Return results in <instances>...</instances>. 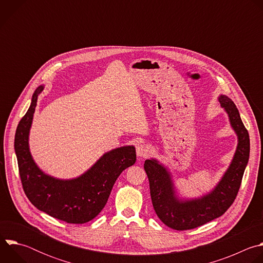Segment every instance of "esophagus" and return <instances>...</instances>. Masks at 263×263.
Masks as SVG:
<instances>
[{
	"instance_id": "esophagus-1",
	"label": "esophagus",
	"mask_w": 263,
	"mask_h": 263,
	"mask_svg": "<svg viewBox=\"0 0 263 263\" xmlns=\"http://www.w3.org/2000/svg\"><path fill=\"white\" fill-rule=\"evenodd\" d=\"M148 153H149V148H148V146L146 144H144V143L137 144V146H136V154H137V156H139V157H146L148 155Z\"/></svg>"
}]
</instances>
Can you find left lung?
<instances>
[{
    "instance_id": "1",
    "label": "left lung",
    "mask_w": 263,
    "mask_h": 263,
    "mask_svg": "<svg viewBox=\"0 0 263 263\" xmlns=\"http://www.w3.org/2000/svg\"><path fill=\"white\" fill-rule=\"evenodd\" d=\"M218 101L227 111L231 126L238 136V144L228 171L209 195L198 200L179 201L175 197L172 179L166 168L155 159L144 161L143 167L148 178L154 210L160 220L174 230L195 229L219 217L229 209L238 194L249 161L250 137L233 101L226 96H220Z\"/></svg>"
}]
</instances>
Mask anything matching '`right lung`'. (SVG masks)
Instances as JSON below:
<instances>
[{
	"label": "right lung",
	"mask_w": 263,
	"mask_h": 263,
	"mask_svg": "<svg viewBox=\"0 0 263 263\" xmlns=\"http://www.w3.org/2000/svg\"><path fill=\"white\" fill-rule=\"evenodd\" d=\"M43 89L44 86H40L33 93L31 105L15 132L14 148L23 190L41 211L68 223H84L102 211L121 173L135 163V147L112 149L77 179L59 180L46 175L33 161L28 144L37 99Z\"/></svg>",
	"instance_id": "1"
}]
</instances>
